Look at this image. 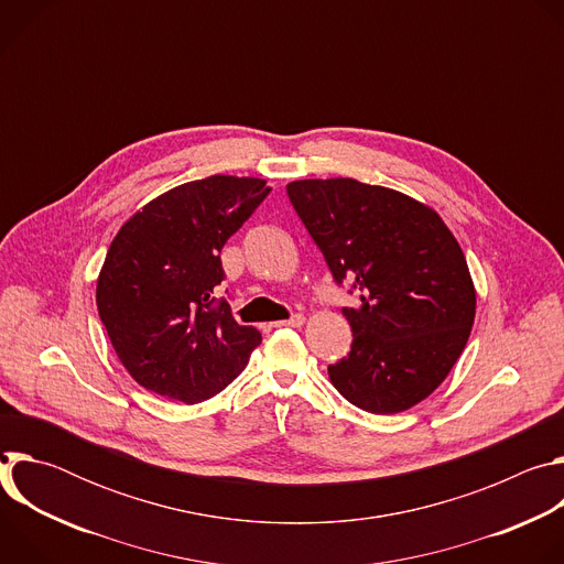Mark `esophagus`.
<instances>
[{
  "mask_svg": "<svg viewBox=\"0 0 564 564\" xmlns=\"http://www.w3.org/2000/svg\"><path fill=\"white\" fill-rule=\"evenodd\" d=\"M305 324V316L303 314H294L288 321H276L274 328H301Z\"/></svg>",
  "mask_w": 564,
  "mask_h": 564,
  "instance_id": "34e87169",
  "label": "esophagus"
}]
</instances>
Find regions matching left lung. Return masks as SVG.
<instances>
[{
	"label": "left lung",
	"instance_id": "left-lung-1",
	"mask_svg": "<svg viewBox=\"0 0 564 564\" xmlns=\"http://www.w3.org/2000/svg\"><path fill=\"white\" fill-rule=\"evenodd\" d=\"M285 189L335 281L361 299L341 310L352 346L330 381L361 411H409L446 379L473 328L459 243L435 209L388 187L310 178Z\"/></svg>",
	"mask_w": 564,
	"mask_h": 564
}]
</instances>
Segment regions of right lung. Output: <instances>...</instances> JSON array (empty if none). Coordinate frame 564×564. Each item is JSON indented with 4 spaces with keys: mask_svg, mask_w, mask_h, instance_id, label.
I'll return each instance as SVG.
<instances>
[{
    "mask_svg": "<svg viewBox=\"0 0 564 564\" xmlns=\"http://www.w3.org/2000/svg\"><path fill=\"white\" fill-rule=\"evenodd\" d=\"M272 192L261 178L209 176L138 209L116 234L96 303L113 350L147 390L198 404L229 386L261 344L214 290L220 250Z\"/></svg>",
    "mask_w": 564,
    "mask_h": 564,
    "instance_id": "right-lung-1",
    "label": "right lung"
}]
</instances>
